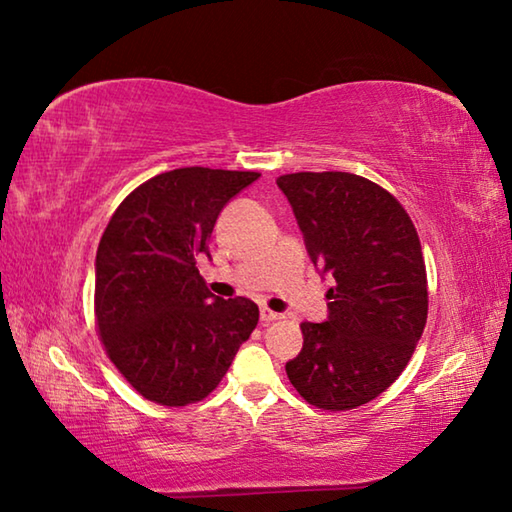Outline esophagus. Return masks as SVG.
<instances>
[{"label":"esophagus","instance_id":"obj_1","mask_svg":"<svg viewBox=\"0 0 512 512\" xmlns=\"http://www.w3.org/2000/svg\"><path fill=\"white\" fill-rule=\"evenodd\" d=\"M282 314H275V311L262 307L259 309V320H262V325H268V323H275V320H280Z\"/></svg>","mask_w":512,"mask_h":512}]
</instances>
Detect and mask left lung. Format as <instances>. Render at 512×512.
Segmentation results:
<instances>
[{
  "mask_svg": "<svg viewBox=\"0 0 512 512\" xmlns=\"http://www.w3.org/2000/svg\"><path fill=\"white\" fill-rule=\"evenodd\" d=\"M309 259L332 275L327 320L302 323L287 361L293 388L325 411L375 400L402 375L427 323V271L415 225L397 198L345 171L277 178Z\"/></svg>",
  "mask_w": 512,
  "mask_h": 512,
  "instance_id": "obj_1",
  "label": "left lung"
}]
</instances>
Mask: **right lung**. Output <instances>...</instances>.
Masks as SVG:
<instances>
[{"mask_svg":"<svg viewBox=\"0 0 512 512\" xmlns=\"http://www.w3.org/2000/svg\"><path fill=\"white\" fill-rule=\"evenodd\" d=\"M255 171L183 167L146 180L112 214L94 262V316L110 361L162 406L210 395L248 341L259 309L216 298L196 259L219 214Z\"/></svg>","mask_w":512,"mask_h":512,"instance_id":"1","label":"right lung"}]
</instances>
